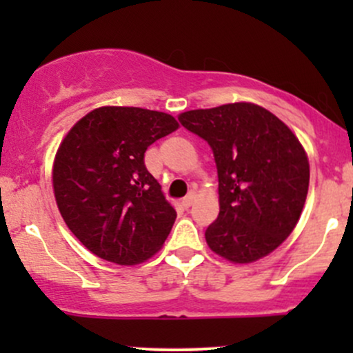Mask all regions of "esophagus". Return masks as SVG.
<instances>
[{"label": "esophagus", "mask_w": 353, "mask_h": 353, "mask_svg": "<svg viewBox=\"0 0 353 353\" xmlns=\"http://www.w3.org/2000/svg\"><path fill=\"white\" fill-rule=\"evenodd\" d=\"M194 201H196V194L194 192H190V194H188V196L184 197V199H182V208H185V209H189L190 205L194 204Z\"/></svg>", "instance_id": "1"}]
</instances>
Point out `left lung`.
I'll return each mask as SVG.
<instances>
[{"mask_svg": "<svg viewBox=\"0 0 353 353\" xmlns=\"http://www.w3.org/2000/svg\"><path fill=\"white\" fill-rule=\"evenodd\" d=\"M212 148L219 216L205 230L209 249L234 264L269 255L292 234L307 199L310 165L285 123L254 103L179 114Z\"/></svg>", "mask_w": 353, "mask_h": 353, "instance_id": "1", "label": "left lung"}]
</instances>
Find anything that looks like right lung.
<instances>
[{
	"label": "right lung",
	"mask_w": 353,
	"mask_h": 353,
	"mask_svg": "<svg viewBox=\"0 0 353 353\" xmlns=\"http://www.w3.org/2000/svg\"><path fill=\"white\" fill-rule=\"evenodd\" d=\"M179 123L143 108L103 106L81 117L52 163L56 204L70 230L92 254L136 265L159 252L177 214L144 152Z\"/></svg>",
	"instance_id": "add662e5"
}]
</instances>
